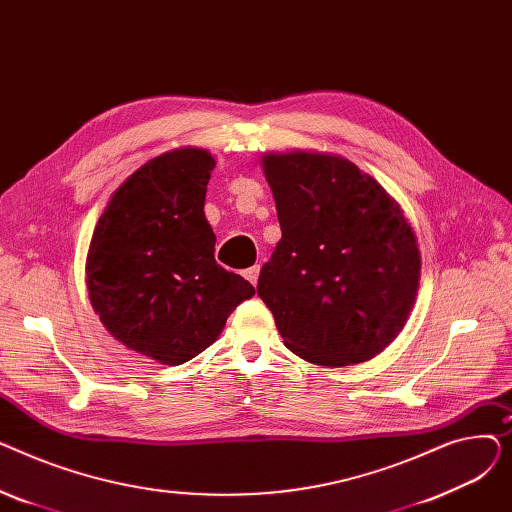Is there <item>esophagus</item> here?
<instances>
[{"instance_id": "obj_1", "label": "esophagus", "mask_w": 512, "mask_h": 512, "mask_svg": "<svg viewBox=\"0 0 512 512\" xmlns=\"http://www.w3.org/2000/svg\"><path fill=\"white\" fill-rule=\"evenodd\" d=\"M245 276L251 284H257V278H259V265H253V267H249V270H245Z\"/></svg>"}]
</instances>
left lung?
Instances as JSON below:
<instances>
[{
    "instance_id": "obj_1",
    "label": "left lung",
    "mask_w": 512,
    "mask_h": 512,
    "mask_svg": "<svg viewBox=\"0 0 512 512\" xmlns=\"http://www.w3.org/2000/svg\"><path fill=\"white\" fill-rule=\"evenodd\" d=\"M282 238L257 294L284 344L315 365L373 359L405 328L421 255L400 205L353 161L267 153Z\"/></svg>"
}]
</instances>
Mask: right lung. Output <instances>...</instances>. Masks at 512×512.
I'll list each match as a JSON object with an SVG mask.
<instances>
[{
    "label": "right lung",
    "mask_w": 512,
    "mask_h": 512,
    "mask_svg": "<svg viewBox=\"0 0 512 512\" xmlns=\"http://www.w3.org/2000/svg\"><path fill=\"white\" fill-rule=\"evenodd\" d=\"M215 159L184 147L153 157L112 195L87 255L89 299L130 351L182 365L215 342L255 288L215 263L205 193Z\"/></svg>",
    "instance_id": "obj_1"
}]
</instances>
